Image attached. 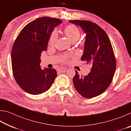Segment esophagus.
<instances>
[{
    "mask_svg": "<svg viewBox=\"0 0 131 131\" xmlns=\"http://www.w3.org/2000/svg\"><path fill=\"white\" fill-rule=\"evenodd\" d=\"M66 70V69L63 68H59L58 69V72H65Z\"/></svg>",
    "mask_w": 131,
    "mask_h": 131,
    "instance_id": "obj_1",
    "label": "esophagus"
}]
</instances>
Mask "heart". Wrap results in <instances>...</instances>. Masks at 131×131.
I'll return each instance as SVG.
<instances>
[{
  "label": "heart",
  "instance_id": "b5f03b06",
  "mask_svg": "<svg viewBox=\"0 0 131 131\" xmlns=\"http://www.w3.org/2000/svg\"><path fill=\"white\" fill-rule=\"evenodd\" d=\"M64 33H65L66 36L68 37V39L70 40L74 43L77 40H78L80 36V30L78 26H76L74 24H69L67 26H66L64 28ZM58 35L56 30H53L50 34L49 39H48V44L49 46H54L57 40ZM68 59V55H64L62 59L63 62H66Z\"/></svg>",
  "mask_w": 131,
  "mask_h": 131
}]
</instances>
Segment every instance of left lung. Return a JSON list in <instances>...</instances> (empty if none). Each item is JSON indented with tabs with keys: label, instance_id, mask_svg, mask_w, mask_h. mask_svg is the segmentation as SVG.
<instances>
[{
	"label": "left lung",
	"instance_id": "1",
	"mask_svg": "<svg viewBox=\"0 0 131 131\" xmlns=\"http://www.w3.org/2000/svg\"><path fill=\"white\" fill-rule=\"evenodd\" d=\"M80 25L86 34L81 61L92 65L87 76H80L77 71L73 77L75 88L82 96L92 98L109 87L116 69V60L112 44L105 31L89 21L70 20Z\"/></svg>",
	"mask_w": 131,
	"mask_h": 131
}]
</instances>
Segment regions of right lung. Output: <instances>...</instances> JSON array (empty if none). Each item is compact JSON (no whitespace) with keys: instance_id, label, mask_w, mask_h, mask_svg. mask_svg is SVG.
<instances>
[{"instance_id":"1","label":"right lung","mask_w":131,"mask_h":131,"mask_svg":"<svg viewBox=\"0 0 131 131\" xmlns=\"http://www.w3.org/2000/svg\"><path fill=\"white\" fill-rule=\"evenodd\" d=\"M61 23L56 18H39L28 24L15 39L12 50L13 76L19 87L29 94L47 91L57 77L54 69L41 70L40 57L42 51L47 50L54 28Z\"/></svg>"}]
</instances>
